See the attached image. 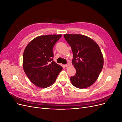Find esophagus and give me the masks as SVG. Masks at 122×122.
<instances>
[{"instance_id": "1", "label": "esophagus", "mask_w": 122, "mask_h": 122, "mask_svg": "<svg viewBox=\"0 0 122 122\" xmlns=\"http://www.w3.org/2000/svg\"><path fill=\"white\" fill-rule=\"evenodd\" d=\"M69 65H70V64H69V63H68V64H66V65H64V66H65V67H68V66H69Z\"/></svg>"}]
</instances>
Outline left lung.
<instances>
[{
	"instance_id": "1",
	"label": "left lung",
	"mask_w": 122,
	"mask_h": 122,
	"mask_svg": "<svg viewBox=\"0 0 122 122\" xmlns=\"http://www.w3.org/2000/svg\"><path fill=\"white\" fill-rule=\"evenodd\" d=\"M71 46L73 55L72 64L76 73L70 80L76 87L91 86L99 77L104 64L103 56L98 44L87 36L79 34L64 35Z\"/></svg>"
}]
</instances>
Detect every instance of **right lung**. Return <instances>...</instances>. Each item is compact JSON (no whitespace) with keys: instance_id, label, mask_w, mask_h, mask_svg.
Here are the masks:
<instances>
[{"instance_id":"obj_1","label":"right lung","mask_w":122,"mask_h":122,"mask_svg":"<svg viewBox=\"0 0 122 122\" xmlns=\"http://www.w3.org/2000/svg\"><path fill=\"white\" fill-rule=\"evenodd\" d=\"M61 35L39 36L24 51L23 67L32 83L41 88L52 85L62 68L53 61V48Z\"/></svg>"}]
</instances>
